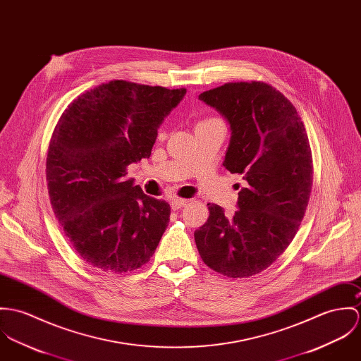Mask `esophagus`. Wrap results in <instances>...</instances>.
<instances>
[{
    "instance_id": "obj_1",
    "label": "esophagus",
    "mask_w": 361,
    "mask_h": 361,
    "mask_svg": "<svg viewBox=\"0 0 361 361\" xmlns=\"http://www.w3.org/2000/svg\"><path fill=\"white\" fill-rule=\"evenodd\" d=\"M188 202H190V200H188L174 198V200H171V202H170V204H171V209H173V210H178V209H181L183 206H185V204H187Z\"/></svg>"
}]
</instances>
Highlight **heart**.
I'll list each match as a JSON object with an SVG mask.
<instances>
[{
    "label": "heart",
    "instance_id": "heart-1",
    "mask_svg": "<svg viewBox=\"0 0 361 361\" xmlns=\"http://www.w3.org/2000/svg\"><path fill=\"white\" fill-rule=\"evenodd\" d=\"M219 121L217 118H209V119H204V121ZM202 121H200V123H202Z\"/></svg>",
    "mask_w": 361,
    "mask_h": 361
}]
</instances>
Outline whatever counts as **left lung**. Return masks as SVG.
Returning <instances> with one entry per match:
<instances>
[{"label":"left lung","instance_id":"8db88e82","mask_svg":"<svg viewBox=\"0 0 361 361\" xmlns=\"http://www.w3.org/2000/svg\"><path fill=\"white\" fill-rule=\"evenodd\" d=\"M200 99L230 123L223 166L247 184L233 217L207 203L209 219L194 234L197 247L216 273L247 279L270 267L299 230L313 185L309 137L292 102L264 81L226 82Z\"/></svg>","mask_w":361,"mask_h":361}]
</instances>
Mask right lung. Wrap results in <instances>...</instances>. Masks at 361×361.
<instances>
[{
	"label": "right lung",
	"mask_w": 361,
	"mask_h": 361,
	"mask_svg": "<svg viewBox=\"0 0 361 361\" xmlns=\"http://www.w3.org/2000/svg\"><path fill=\"white\" fill-rule=\"evenodd\" d=\"M126 80L79 95L62 114L47 154V184L65 237L92 267L121 274L149 262L170 204L147 197L127 166L151 157L163 119L185 95Z\"/></svg>",
	"instance_id": "obj_1"
}]
</instances>
